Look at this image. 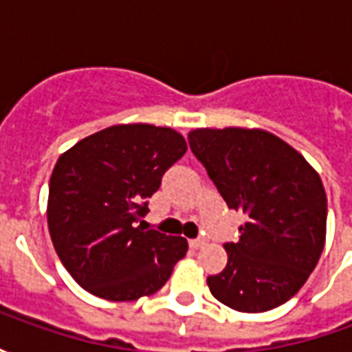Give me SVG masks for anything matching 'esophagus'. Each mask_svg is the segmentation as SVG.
Listing matches in <instances>:
<instances>
[{
    "label": "esophagus",
    "mask_w": 352,
    "mask_h": 352,
    "mask_svg": "<svg viewBox=\"0 0 352 352\" xmlns=\"http://www.w3.org/2000/svg\"><path fill=\"white\" fill-rule=\"evenodd\" d=\"M188 243H190L192 249H199V247H201V245L206 243V241H204V239H201V237H196V239H190V241H188Z\"/></svg>",
    "instance_id": "esophagus-1"
}]
</instances>
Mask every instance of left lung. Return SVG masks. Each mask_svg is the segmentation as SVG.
Here are the masks:
<instances>
[{
	"instance_id": "8db88e82",
	"label": "left lung",
	"mask_w": 352,
	"mask_h": 352,
	"mask_svg": "<svg viewBox=\"0 0 352 352\" xmlns=\"http://www.w3.org/2000/svg\"><path fill=\"white\" fill-rule=\"evenodd\" d=\"M188 143L230 209L243 211L228 264L207 277L211 294L241 313L288 302L315 270L326 239V192L296 148L258 128H198Z\"/></svg>"
}]
</instances>
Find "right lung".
Masks as SVG:
<instances>
[{"label": "right lung", "mask_w": 352, "mask_h": 352, "mask_svg": "<svg viewBox=\"0 0 352 352\" xmlns=\"http://www.w3.org/2000/svg\"><path fill=\"white\" fill-rule=\"evenodd\" d=\"M184 153L186 141L171 128L116 124L58 158L47 206L50 239L90 294L111 302L154 294L186 254L184 237L145 230L141 221L146 199Z\"/></svg>", "instance_id": "obj_1"}]
</instances>
